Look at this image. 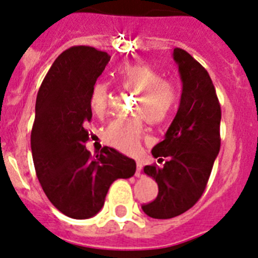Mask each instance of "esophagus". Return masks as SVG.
<instances>
[{"mask_svg":"<svg viewBox=\"0 0 258 258\" xmlns=\"http://www.w3.org/2000/svg\"><path fill=\"white\" fill-rule=\"evenodd\" d=\"M141 168H143V163H141V162H138V168H136V173H135L136 177H140L141 176Z\"/></svg>","mask_w":258,"mask_h":258,"instance_id":"34e87169","label":"esophagus"}]
</instances>
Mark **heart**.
I'll use <instances>...</instances> for the list:
<instances>
[{
    "mask_svg": "<svg viewBox=\"0 0 258 258\" xmlns=\"http://www.w3.org/2000/svg\"><path fill=\"white\" fill-rule=\"evenodd\" d=\"M117 77L122 89L138 94L134 104L135 114L145 118L150 124L166 123L177 106L178 90L167 82L163 74L155 68L139 62H127L117 69ZM108 83L97 81L90 92V105L96 115H104L110 103ZM105 141L124 153H136L143 139V123L139 117L118 119L106 128Z\"/></svg>",
    "mask_w": 258,
    "mask_h": 258,
    "instance_id": "1",
    "label": "heart"
}]
</instances>
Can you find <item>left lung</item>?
<instances>
[{
	"label": "left lung",
	"instance_id": "left-lung-1",
	"mask_svg": "<svg viewBox=\"0 0 258 258\" xmlns=\"http://www.w3.org/2000/svg\"><path fill=\"white\" fill-rule=\"evenodd\" d=\"M182 81L180 105L164 140L153 148L162 167H144V173L158 184L154 201L143 204L153 219H172L194 206L204 189L220 152L221 106L210 74L182 48L173 50Z\"/></svg>",
	"mask_w": 258,
	"mask_h": 258
}]
</instances>
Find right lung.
I'll return each mask as SVG.
<instances>
[{
	"label": "right lung",
	"mask_w": 258,
	"mask_h": 258,
	"mask_svg": "<svg viewBox=\"0 0 258 258\" xmlns=\"http://www.w3.org/2000/svg\"><path fill=\"white\" fill-rule=\"evenodd\" d=\"M109 60L104 51L73 46L56 57L37 94L31 135L36 175L48 201L72 219L96 215L113 181L136 171L134 159L113 148L92 157L85 145L90 92Z\"/></svg>",
	"instance_id": "right-lung-1"
}]
</instances>
